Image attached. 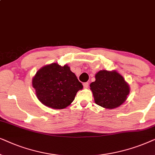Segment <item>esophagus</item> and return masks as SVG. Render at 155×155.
Returning <instances> with one entry per match:
<instances>
[{
  "mask_svg": "<svg viewBox=\"0 0 155 155\" xmlns=\"http://www.w3.org/2000/svg\"><path fill=\"white\" fill-rule=\"evenodd\" d=\"M84 87L85 88H87L88 87V82H86V83H84Z\"/></svg>",
  "mask_w": 155,
  "mask_h": 155,
  "instance_id": "1",
  "label": "esophagus"
}]
</instances>
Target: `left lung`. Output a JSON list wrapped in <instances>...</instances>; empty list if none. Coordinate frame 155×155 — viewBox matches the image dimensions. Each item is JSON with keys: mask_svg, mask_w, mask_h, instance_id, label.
I'll return each instance as SVG.
<instances>
[{"mask_svg": "<svg viewBox=\"0 0 155 155\" xmlns=\"http://www.w3.org/2000/svg\"><path fill=\"white\" fill-rule=\"evenodd\" d=\"M96 81L90 84L97 105L113 109L122 105L130 94V86L116 71L101 70L95 76Z\"/></svg>", "mask_w": 155, "mask_h": 155, "instance_id": "8db88e82", "label": "left lung"}]
</instances>
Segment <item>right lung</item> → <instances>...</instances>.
<instances>
[{
  "instance_id": "right-lung-1",
  "label": "right lung",
  "mask_w": 155,
  "mask_h": 155,
  "mask_svg": "<svg viewBox=\"0 0 155 155\" xmlns=\"http://www.w3.org/2000/svg\"><path fill=\"white\" fill-rule=\"evenodd\" d=\"M38 100L45 106L54 109H63L69 106L76 93L83 88L69 66L57 63L39 69L32 79Z\"/></svg>"
}]
</instances>
